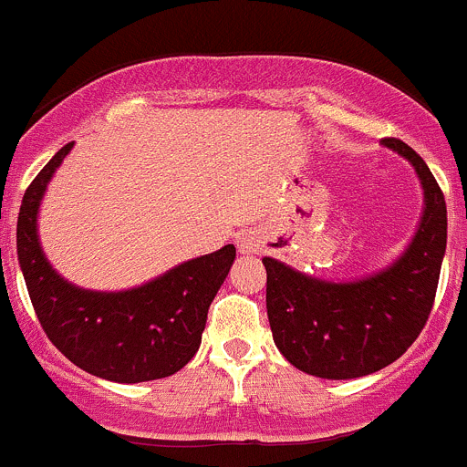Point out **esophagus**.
Returning a JSON list of instances; mask_svg holds the SVG:
<instances>
[{
	"instance_id": "esophagus-1",
	"label": "esophagus",
	"mask_w": 467,
	"mask_h": 467,
	"mask_svg": "<svg viewBox=\"0 0 467 467\" xmlns=\"http://www.w3.org/2000/svg\"><path fill=\"white\" fill-rule=\"evenodd\" d=\"M237 248L239 253H257L260 251V237H257L255 233H251V230H246V233H239L237 234Z\"/></svg>"
}]
</instances>
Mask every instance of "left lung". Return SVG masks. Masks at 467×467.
<instances>
[{"label": "left lung", "instance_id": "obj_1", "mask_svg": "<svg viewBox=\"0 0 467 467\" xmlns=\"http://www.w3.org/2000/svg\"><path fill=\"white\" fill-rule=\"evenodd\" d=\"M381 144L416 169L425 212L416 237L386 271L357 282H327L264 257L273 341L289 364L325 379L378 373L409 350L434 307L447 244V207L425 160L398 138Z\"/></svg>", "mask_w": 467, "mask_h": 467}]
</instances>
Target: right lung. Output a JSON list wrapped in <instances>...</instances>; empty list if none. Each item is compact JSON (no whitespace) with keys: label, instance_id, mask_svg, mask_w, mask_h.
Instances as JSON below:
<instances>
[{"label":"right lung","instance_id":"1","mask_svg":"<svg viewBox=\"0 0 467 467\" xmlns=\"http://www.w3.org/2000/svg\"><path fill=\"white\" fill-rule=\"evenodd\" d=\"M72 146L65 144L33 178L17 216V260L37 321L49 341L89 375L119 384L169 378L199 350L207 309L237 251L228 244L117 294L69 285L37 242V207Z\"/></svg>","mask_w":467,"mask_h":467}]
</instances>
